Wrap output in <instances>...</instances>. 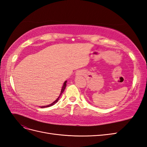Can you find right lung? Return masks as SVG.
Instances as JSON below:
<instances>
[{"instance_id": "add662e5", "label": "right lung", "mask_w": 147, "mask_h": 147, "mask_svg": "<svg viewBox=\"0 0 147 147\" xmlns=\"http://www.w3.org/2000/svg\"><path fill=\"white\" fill-rule=\"evenodd\" d=\"M66 83H67V81H65V82H64V85H63V86H62V90H61V94H60V95H59V96L57 98V99L56 100H55V101H54L52 104H51V105H47V106H40L41 108H46V107H49V106H53V105H54L55 102H57V101L59 100V97H60L61 96V94H62V93L64 92V90H65V86H66Z\"/></svg>"}]
</instances>
